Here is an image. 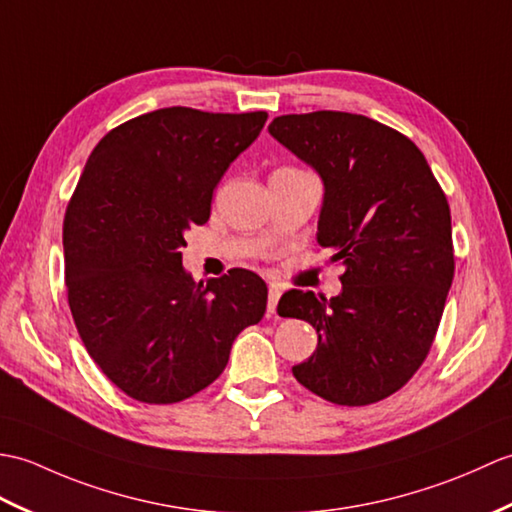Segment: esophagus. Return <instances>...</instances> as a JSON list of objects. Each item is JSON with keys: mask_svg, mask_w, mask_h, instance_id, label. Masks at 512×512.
Wrapping results in <instances>:
<instances>
[{"mask_svg": "<svg viewBox=\"0 0 512 512\" xmlns=\"http://www.w3.org/2000/svg\"><path fill=\"white\" fill-rule=\"evenodd\" d=\"M280 295H282L280 287L271 282V285H269V300H267V313H276V306H278Z\"/></svg>", "mask_w": 512, "mask_h": 512, "instance_id": "esophagus-1", "label": "esophagus"}]
</instances>
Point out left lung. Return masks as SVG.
Segmentation results:
<instances>
[{
	"label": "left lung",
	"mask_w": 512,
	"mask_h": 512,
	"mask_svg": "<svg viewBox=\"0 0 512 512\" xmlns=\"http://www.w3.org/2000/svg\"><path fill=\"white\" fill-rule=\"evenodd\" d=\"M269 133L324 184L317 243L342 263V293L291 289L282 317L317 331L293 377L337 405H370L401 390L434 342L453 280L451 212L418 146L344 111L291 113Z\"/></svg>",
	"instance_id": "8db88e82"
}]
</instances>
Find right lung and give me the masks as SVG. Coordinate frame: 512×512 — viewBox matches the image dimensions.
<instances>
[{"instance_id":"right-lung-1","label":"right lung","mask_w":512,"mask_h":512,"mask_svg":"<svg viewBox=\"0 0 512 512\" xmlns=\"http://www.w3.org/2000/svg\"><path fill=\"white\" fill-rule=\"evenodd\" d=\"M265 122V111L166 107L120 124L89 155L63 221L67 302L89 357L135 401L208 388L236 335L263 320V278L232 269L195 282L181 247Z\"/></svg>"}]
</instances>
